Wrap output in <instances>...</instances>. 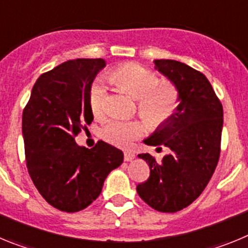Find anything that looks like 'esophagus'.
<instances>
[{
	"instance_id": "obj_1",
	"label": "esophagus",
	"mask_w": 248,
	"mask_h": 248,
	"mask_svg": "<svg viewBox=\"0 0 248 248\" xmlns=\"http://www.w3.org/2000/svg\"><path fill=\"white\" fill-rule=\"evenodd\" d=\"M134 157H135L134 151H130V150L124 151V160H125V161H131V160H134Z\"/></svg>"
}]
</instances>
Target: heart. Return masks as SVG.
Returning a JSON list of instances; mask_svg holds the SVG:
<instances>
[{
	"label": "heart",
	"mask_w": 248,
	"mask_h": 248,
	"mask_svg": "<svg viewBox=\"0 0 248 248\" xmlns=\"http://www.w3.org/2000/svg\"><path fill=\"white\" fill-rule=\"evenodd\" d=\"M111 83L138 99L140 115L151 125H159L174 115L179 105V92L171 83H160L153 71L138 63H128L115 68L108 74ZM108 92L100 82L92 85L89 104L94 115H102L107 108ZM144 126L135 120L113 119L102 129L107 141L118 146H129L141 137Z\"/></svg>",
	"instance_id": "1"
}]
</instances>
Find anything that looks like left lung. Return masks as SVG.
<instances>
[{
	"instance_id": "obj_1",
	"label": "left lung",
	"mask_w": 248,
	"mask_h": 248,
	"mask_svg": "<svg viewBox=\"0 0 248 248\" xmlns=\"http://www.w3.org/2000/svg\"><path fill=\"white\" fill-rule=\"evenodd\" d=\"M154 64L176 87L179 105L174 115L144 140L146 145L166 146L170 151L161 163L148 153L138 155L148 163L150 176L137 191L153 209L176 212L200 196L217 166L223 109L201 72L172 59H156Z\"/></svg>"
}]
</instances>
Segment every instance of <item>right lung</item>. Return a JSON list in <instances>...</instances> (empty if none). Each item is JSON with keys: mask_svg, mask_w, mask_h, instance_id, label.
Returning <instances> with one entry per match:
<instances>
[{"mask_svg": "<svg viewBox=\"0 0 248 248\" xmlns=\"http://www.w3.org/2000/svg\"><path fill=\"white\" fill-rule=\"evenodd\" d=\"M105 67L102 58H79L57 65L34 83L22 115L28 174L56 209L77 212L102 192L109 172L122 165L123 151L104 141L87 149L76 143L93 122L92 83Z\"/></svg>", "mask_w": 248, "mask_h": 248, "instance_id": "obj_1", "label": "right lung"}]
</instances>
